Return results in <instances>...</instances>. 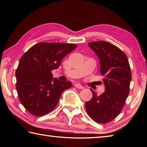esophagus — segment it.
I'll use <instances>...</instances> for the list:
<instances>
[{
  "label": "esophagus",
  "mask_w": 147,
  "mask_h": 147,
  "mask_svg": "<svg viewBox=\"0 0 147 147\" xmlns=\"http://www.w3.org/2000/svg\"><path fill=\"white\" fill-rule=\"evenodd\" d=\"M74 86H75L76 88H78V89H83L84 88V87L82 86V85H81V84L80 83L74 84Z\"/></svg>",
  "instance_id": "34e87169"
}]
</instances>
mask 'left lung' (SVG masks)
<instances>
[{"mask_svg": "<svg viewBox=\"0 0 147 147\" xmlns=\"http://www.w3.org/2000/svg\"><path fill=\"white\" fill-rule=\"evenodd\" d=\"M89 47L100 59V71L104 77L105 91L85 104L86 111L95 122L105 124L117 116L130 91L131 73L127 57L120 49L109 42H90Z\"/></svg>", "mask_w": 147, "mask_h": 147, "instance_id": "8db88e82", "label": "left lung"}]
</instances>
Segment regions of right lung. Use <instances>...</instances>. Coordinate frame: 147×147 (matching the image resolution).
<instances>
[{"label":"right lung","mask_w":147,"mask_h":147,"mask_svg":"<svg viewBox=\"0 0 147 147\" xmlns=\"http://www.w3.org/2000/svg\"><path fill=\"white\" fill-rule=\"evenodd\" d=\"M77 45L72 43H39L22 56L16 76L19 100L29 113L35 116L49 113L56 106L71 82L53 78L51 71L58 69L65 56Z\"/></svg>","instance_id":"1"}]
</instances>
